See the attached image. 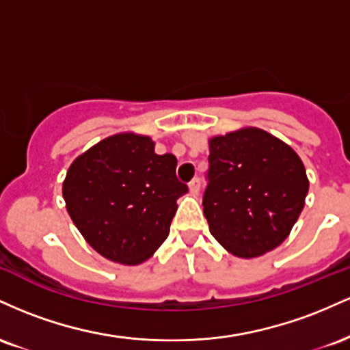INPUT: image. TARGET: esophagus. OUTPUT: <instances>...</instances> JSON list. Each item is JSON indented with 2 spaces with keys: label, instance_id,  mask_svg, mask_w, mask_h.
<instances>
[{
  "label": "esophagus",
  "instance_id": "34e87169",
  "mask_svg": "<svg viewBox=\"0 0 350 350\" xmlns=\"http://www.w3.org/2000/svg\"><path fill=\"white\" fill-rule=\"evenodd\" d=\"M199 191H200V179L194 178L191 183H189V192L196 196V194H199Z\"/></svg>",
  "mask_w": 350,
  "mask_h": 350
}]
</instances>
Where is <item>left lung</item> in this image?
<instances>
[{"mask_svg": "<svg viewBox=\"0 0 350 350\" xmlns=\"http://www.w3.org/2000/svg\"><path fill=\"white\" fill-rule=\"evenodd\" d=\"M208 151L202 206L212 237L240 258H255L283 243L309 189L296 151L253 126L214 136Z\"/></svg>", "mask_w": 350, "mask_h": 350, "instance_id": "obj_1", "label": "left lung"}]
</instances>
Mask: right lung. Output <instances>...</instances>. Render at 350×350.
<instances>
[{
	"label": "right lung",
	"mask_w": 350,
	"mask_h": 350,
	"mask_svg": "<svg viewBox=\"0 0 350 350\" xmlns=\"http://www.w3.org/2000/svg\"><path fill=\"white\" fill-rule=\"evenodd\" d=\"M174 154H156L150 136L118 133L70 164L62 196L87 243L111 262L139 265L161 247L187 186Z\"/></svg>",
	"instance_id": "1"
}]
</instances>
